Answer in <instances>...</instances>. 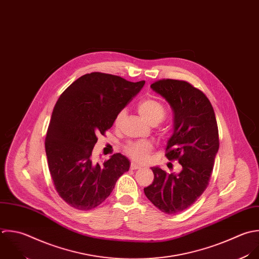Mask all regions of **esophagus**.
I'll use <instances>...</instances> for the list:
<instances>
[{"mask_svg":"<svg viewBox=\"0 0 259 259\" xmlns=\"http://www.w3.org/2000/svg\"><path fill=\"white\" fill-rule=\"evenodd\" d=\"M130 168L132 169V170H135V169H140L141 168V166L140 165H138V164H136V163H131V165H130Z\"/></svg>","mask_w":259,"mask_h":259,"instance_id":"34e87169","label":"esophagus"}]
</instances>
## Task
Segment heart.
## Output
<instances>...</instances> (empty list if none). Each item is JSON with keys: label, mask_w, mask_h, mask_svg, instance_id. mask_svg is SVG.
<instances>
[{"label": "heart", "mask_w": 259, "mask_h": 259, "mask_svg": "<svg viewBox=\"0 0 259 259\" xmlns=\"http://www.w3.org/2000/svg\"><path fill=\"white\" fill-rule=\"evenodd\" d=\"M138 111L140 115L150 124H157L161 122L165 116V109L161 103L153 99H145L139 102ZM124 117V111L118 113L115 123L119 124ZM152 150V144L149 141H131L124 146L125 153L133 160L142 162Z\"/></svg>", "instance_id": "b5f03b06"}]
</instances>
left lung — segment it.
<instances>
[{
	"instance_id": "8db88e82",
	"label": "left lung",
	"mask_w": 259,
	"mask_h": 259,
	"mask_svg": "<svg viewBox=\"0 0 259 259\" xmlns=\"http://www.w3.org/2000/svg\"><path fill=\"white\" fill-rule=\"evenodd\" d=\"M150 87L172 108L174 133L165 156L178 160L183 169L176 175L151 167L154 180L144 194L161 212L178 214L191 207L209 185L219 149L218 125L209 99L190 82L163 78Z\"/></svg>"
}]
</instances>
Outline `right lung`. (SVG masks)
Segmentation results:
<instances>
[{"instance_id":"right-lung-1","label":"right lung","mask_w":259,"mask_h":259,"mask_svg":"<svg viewBox=\"0 0 259 259\" xmlns=\"http://www.w3.org/2000/svg\"><path fill=\"white\" fill-rule=\"evenodd\" d=\"M144 83L91 72L73 81L57 100L46 133L45 152L54 188L70 207L95 209L129 170L130 161L121 153L99 164L93 161L92 151L97 136L105 135Z\"/></svg>"}]
</instances>
